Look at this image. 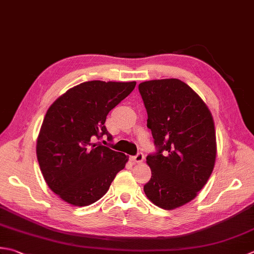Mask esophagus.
Segmentation results:
<instances>
[{
  "label": "esophagus",
  "mask_w": 254,
  "mask_h": 254,
  "mask_svg": "<svg viewBox=\"0 0 254 254\" xmlns=\"http://www.w3.org/2000/svg\"><path fill=\"white\" fill-rule=\"evenodd\" d=\"M131 161L133 163H137V164L142 163L144 161V154L143 153H137L135 156H132L131 157Z\"/></svg>",
  "instance_id": "34e87169"
}]
</instances>
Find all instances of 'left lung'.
<instances>
[{
    "instance_id": "1",
    "label": "left lung",
    "mask_w": 254,
    "mask_h": 254,
    "mask_svg": "<svg viewBox=\"0 0 254 254\" xmlns=\"http://www.w3.org/2000/svg\"><path fill=\"white\" fill-rule=\"evenodd\" d=\"M156 152L148 154L152 171L144 192L154 205L175 209L197 196L215 166L217 145L209 109L180 79L138 84Z\"/></svg>"
}]
</instances>
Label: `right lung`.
Listing matches in <instances>:
<instances>
[{"mask_svg": "<svg viewBox=\"0 0 254 254\" xmlns=\"http://www.w3.org/2000/svg\"><path fill=\"white\" fill-rule=\"evenodd\" d=\"M135 81L82 82L47 110L37 138L39 167L48 187L68 203L83 207L109 190L127 162L126 154L93 141L108 132V113L135 88Z\"/></svg>", "mask_w": 254, "mask_h": 254, "instance_id": "right-lung-1", "label": "right lung"}]
</instances>
